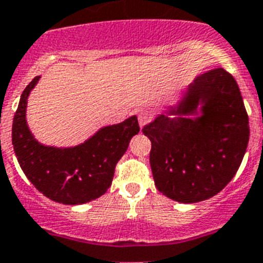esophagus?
<instances>
[{
    "mask_svg": "<svg viewBox=\"0 0 263 263\" xmlns=\"http://www.w3.org/2000/svg\"><path fill=\"white\" fill-rule=\"evenodd\" d=\"M151 121H152L151 111H147V110H141V111L138 112V122H140L141 127H144L145 125H147Z\"/></svg>",
    "mask_w": 263,
    "mask_h": 263,
    "instance_id": "1",
    "label": "esophagus"
}]
</instances>
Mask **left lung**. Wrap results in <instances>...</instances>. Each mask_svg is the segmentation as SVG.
Segmentation results:
<instances>
[{
	"instance_id": "left-lung-1",
	"label": "left lung",
	"mask_w": 263,
	"mask_h": 263,
	"mask_svg": "<svg viewBox=\"0 0 263 263\" xmlns=\"http://www.w3.org/2000/svg\"><path fill=\"white\" fill-rule=\"evenodd\" d=\"M169 112L177 117L160 116L142 129L157 190L179 203L215 196L239 169L250 137L235 79L222 67L200 73Z\"/></svg>"
}]
</instances>
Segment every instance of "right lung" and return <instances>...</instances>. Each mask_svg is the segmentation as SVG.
Wrapping results in <instances>:
<instances>
[{
	"instance_id": "add662e5",
	"label": "right lung",
	"mask_w": 263,
	"mask_h": 263,
	"mask_svg": "<svg viewBox=\"0 0 263 263\" xmlns=\"http://www.w3.org/2000/svg\"><path fill=\"white\" fill-rule=\"evenodd\" d=\"M39 79L25 87L13 118L12 144L20 166L36 190L51 200L69 205L95 200L110 188L117 162L140 132L137 117L103 127L79 146H44L30 134L25 119L27 99Z\"/></svg>"
}]
</instances>
